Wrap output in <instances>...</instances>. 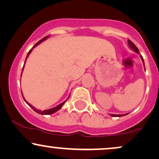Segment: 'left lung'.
<instances>
[{
    "label": "left lung",
    "mask_w": 159,
    "mask_h": 159,
    "mask_svg": "<svg viewBox=\"0 0 159 159\" xmlns=\"http://www.w3.org/2000/svg\"><path fill=\"white\" fill-rule=\"evenodd\" d=\"M128 43H129V47L131 49H133V51L135 52L138 53V54H139V49L137 48L136 47H135V45L134 43H133L131 41H129V40H128ZM141 58V61H142L143 62V64H144V70H145V66H144V59H143V57L140 55ZM128 113H126V114H120V115H115V114H110L111 116H112V117H121V116H126V115H127Z\"/></svg>",
    "instance_id": "8db88e82"
}]
</instances>
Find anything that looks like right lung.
I'll list each match as a JSON object with an SVG mask.
<instances>
[{
  "mask_svg": "<svg viewBox=\"0 0 159 159\" xmlns=\"http://www.w3.org/2000/svg\"><path fill=\"white\" fill-rule=\"evenodd\" d=\"M48 37H49V35H47V36H46V37H44L43 38V39H41V41H39L37 43H36V44L33 47H32V49H30V51H29V52H28V54H27V55H26V60H25V62H24V65H25V63H26V59L28 58V57H29V55H30V53L32 52V49H33L34 48H35V47H37V46L38 45V44H40V43H41V42H43V41H44L46 39H47V38H48ZM24 66H23V69H22V72H23V70H24ZM21 75H22V72H21V75H20V77H21ZM21 93H22V92H21ZM22 96H23V98H24V101H25V102L26 103V104H27L30 107H31L32 110H33L34 111H35L36 112H37V113H38V114H41V115H51V114H53V113H55V112H56L58 110H60V109L62 107V106L64 104V103L66 102V101L68 100V98H70V95H69V96H68V98H66V101H64V102H62L61 103V104H58V106H56V107H53V108H51V109H49V110H43V111H41V110H38V109H36L35 107H34L33 106H32V105H31L30 104V103H28L27 101H26V99L24 98V95H23V93H22Z\"/></svg>",
  "mask_w": 159,
  "mask_h": 159,
  "instance_id": "right-lung-1",
  "label": "right lung"
}]
</instances>
